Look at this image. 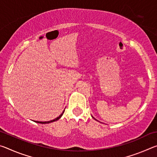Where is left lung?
I'll return each mask as SVG.
<instances>
[{
  "instance_id": "obj_1",
  "label": "left lung",
  "mask_w": 157,
  "mask_h": 157,
  "mask_svg": "<svg viewBox=\"0 0 157 157\" xmlns=\"http://www.w3.org/2000/svg\"><path fill=\"white\" fill-rule=\"evenodd\" d=\"M92 117H93V116H92ZM93 118H94V117H93ZM94 119H95V120H96V119H95V118H94ZM96 121H97V120H96Z\"/></svg>"
}]
</instances>
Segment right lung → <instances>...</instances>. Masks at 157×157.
Here are the masks:
<instances>
[{
    "label": "right lung",
    "mask_w": 157,
    "mask_h": 157,
    "mask_svg": "<svg viewBox=\"0 0 157 157\" xmlns=\"http://www.w3.org/2000/svg\"><path fill=\"white\" fill-rule=\"evenodd\" d=\"M63 113H64V111H63V112L62 113V114H60L59 116H58L57 118H55V119H53V120H52V121H46V122H40V121H34V122H35V123H41V124H47V123H52V122H55V121H58V120H59V119L61 118V117L62 116V115H63Z\"/></svg>",
    "instance_id": "add662e5"
}]
</instances>
